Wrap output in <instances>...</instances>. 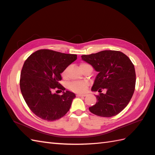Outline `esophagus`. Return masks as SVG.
<instances>
[{
	"label": "esophagus",
	"instance_id": "esophagus-1",
	"mask_svg": "<svg viewBox=\"0 0 155 155\" xmlns=\"http://www.w3.org/2000/svg\"><path fill=\"white\" fill-rule=\"evenodd\" d=\"M77 96H78V97H81V96L86 97V96H87V94H77Z\"/></svg>",
	"mask_w": 155,
	"mask_h": 155
}]
</instances>
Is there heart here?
I'll list each match as a JSON object with an SVG mask.
<instances>
[{
    "label": "heart",
    "mask_w": 155,
    "mask_h": 155,
    "mask_svg": "<svg viewBox=\"0 0 155 155\" xmlns=\"http://www.w3.org/2000/svg\"><path fill=\"white\" fill-rule=\"evenodd\" d=\"M88 64H81L80 65V67L81 66H84ZM67 68L64 69L61 75L62 77H65L66 75V72H67ZM88 86V83L87 81H74V82H71V83L68 84V87L69 90L74 91V92L76 93H83L85 92L87 89Z\"/></svg>",
    "instance_id": "heart-1"
}]
</instances>
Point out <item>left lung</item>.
<instances>
[{"label":"left lung","instance_id":"left-lung-1","mask_svg":"<svg viewBox=\"0 0 155 155\" xmlns=\"http://www.w3.org/2000/svg\"><path fill=\"white\" fill-rule=\"evenodd\" d=\"M98 74L91 90L97 91V102L90 111L102 117H112L124 110L131 100L135 90L134 66L124 53L105 50L90 55H81ZM107 90L106 94L101 90Z\"/></svg>","mask_w":155,"mask_h":155}]
</instances>
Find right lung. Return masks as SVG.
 Listing matches in <instances>:
<instances>
[{"label":"right lung","mask_w":155,"mask_h":155,"mask_svg":"<svg viewBox=\"0 0 155 155\" xmlns=\"http://www.w3.org/2000/svg\"><path fill=\"white\" fill-rule=\"evenodd\" d=\"M76 59L75 54L40 49L25 60L20 88L25 102L38 117L53 121L69 111L75 95L69 91H64L65 88L59 81L63 71ZM58 89L63 91L62 95L52 93Z\"/></svg>","instance_id":"1"}]
</instances>
